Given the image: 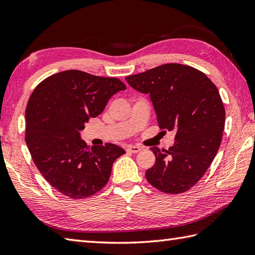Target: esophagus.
Returning <instances> with one entry per match:
<instances>
[{"mask_svg":"<svg viewBox=\"0 0 255 255\" xmlns=\"http://www.w3.org/2000/svg\"><path fill=\"white\" fill-rule=\"evenodd\" d=\"M141 150V148L139 147V146H128L127 147V151H129V152H132V153H137V152H139Z\"/></svg>","mask_w":255,"mask_h":255,"instance_id":"obj_1","label":"esophagus"}]
</instances>
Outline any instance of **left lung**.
Instances as JSON below:
<instances>
[{
	"label": "left lung",
	"instance_id": "8db88e82",
	"mask_svg": "<svg viewBox=\"0 0 255 255\" xmlns=\"http://www.w3.org/2000/svg\"><path fill=\"white\" fill-rule=\"evenodd\" d=\"M130 86L150 95L159 127L174 130L168 150L152 147L156 162L148 182L164 193H182L210 167L222 141L226 111L216 85L206 74L182 64H164L126 77Z\"/></svg>",
	"mask_w": 255,
	"mask_h": 255
}]
</instances>
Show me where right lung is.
<instances>
[{
  "label": "right lung",
  "instance_id": "obj_1",
  "mask_svg": "<svg viewBox=\"0 0 255 255\" xmlns=\"http://www.w3.org/2000/svg\"><path fill=\"white\" fill-rule=\"evenodd\" d=\"M125 89L118 78L71 69L44 79L32 93L25 141L45 180L64 196L83 199L102 190L113 163L126 152L114 143L89 147L81 138L89 118Z\"/></svg>",
  "mask_w": 255,
  "mask_h": 255
}]
</instances>
